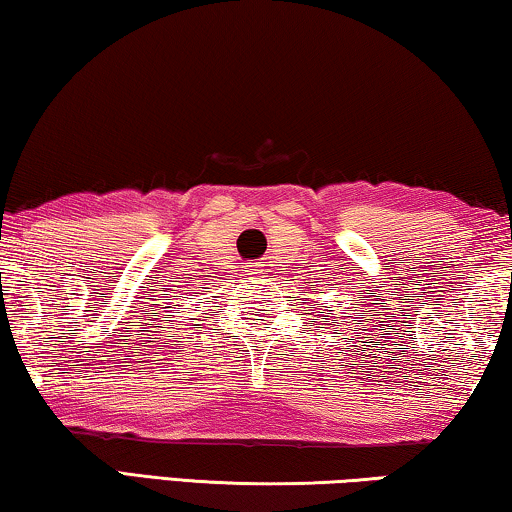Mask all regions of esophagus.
Returning a JSON list of instances; mask_svg holds the SVG:
<instances>
[{"label":"esophagus","instance_id":"1","mask_svg":"<svg viewBox=\"0 0 512 512\" xmlns=\"http://www.w3.org/2000/svg\"><path fill=\"white\" fill-rule=\"evenodd\" d=\"M247 272H249V274H261L263 270H261V265H251V268H249Z\"/></svg>","mask_w":512,"mask_h":512}]
</instances>
